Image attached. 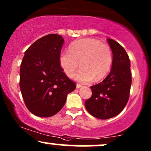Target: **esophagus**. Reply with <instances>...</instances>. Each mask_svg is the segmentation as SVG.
I'll use <instances>...</instances> for the list:
<instances>
[{
	"label": "esophagus",
	"instance_id": "obj_1",
	"mask_svg": "<svg viewBox=\"0 0 151 151\" xmlns=\"http://www.w3.org/2000/svg\"><path fill=\"white\" fill-rule=\"evenodd\" d=\"M81 86H82V85H81V84H77V89H79V88H81Z\"/></svg>",
	"mask_w": 151,
	"mask_h": 151
}]
</instances>
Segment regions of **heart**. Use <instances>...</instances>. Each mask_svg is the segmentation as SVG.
Segmentation results:
<instances>
[{"instance_id":"b5f03b06","label":"heart","mask_w":151,"mask_h":151,"mask_svg":"<svg viewBox=\"0 0 151 151\" xmlns=\"http://www.w3.org/2000/svg\"><path fill=\"white\" fill-rule=\"evenodd\" d=\"M59 62L69 78L74 77L80 62L81 68L76 75V79L88 83L93 79L101 80L109 74L113 63V55L110 47L96 39L86 38L72 42L69 51L61 52Z\"/></svg>"}]
</instances>
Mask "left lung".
I'll return each instance as SVG.
<instances>
[{
  "label": "left lung",
  "mask_w": 151,
  "mask_h": 151,
  "mask_svg": "<svg viewBox=\"0 0 151 151\" xmlns=\"http://www.w3.org/2000/svg\"><path fill=\"white\" fill-rule=\"evenodd\" d=\"M113 53L110 73L101 82L91 86L92 95L85 101L87 111L100 119H108L119 114L129 99L131 72L130 60L124 48L112 39L107 40Z\"/></svg>",
  "instance_id": "1"
}]
</instances>
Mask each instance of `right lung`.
Instances as JSON below:
<instances>
[{"instance_id":"add662e5","label":"right lung","mask_w":151,"mask_h":151,"mask_svg":"<svg viewBox=\"0 0 151 151\" xmlns=\"http://www.w3.org/2000/svg\"><path fill=\"white\" fill-rule=\"evenodd\" d=\"M64 39L50 34L27 48L20 69V88L27 109L40 117H50L65 105L76 84L64 73L59 62Z\"/></svg>"}]
</instances>
